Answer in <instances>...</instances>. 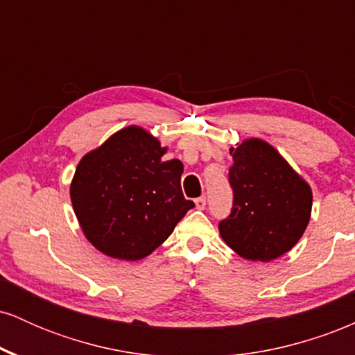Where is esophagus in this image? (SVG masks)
I'll list each match as a JSON object with an SVG mask.
<instances>
[{"label":"esophagus","mask_w":355,"mask_h":355,"mask_svg":"<svg viewBox=\"0 0 355 355\" xmlns=\"http://www.w3.org/2000/svg\"><path fill=\"white\" fill-rule=\"evenodd\" d=\"M205 205H207V200H205V197L195 198V207H197L198 210H203V209H205Z\"/></svg>","instance_id":"34e87169"}]
</instances>
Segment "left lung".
<instances>
[{
    "label": "left lung",
    "instance_id": "1",
    "mask_svg": "<svg viewBox=\"0 0 355 355\" xmlns=\"http://www.w3.org/2000/svg\"><path fill=\"white\" fill-rule=\"evenodd\" d=\"M230 215L218 223L223 242L247 260L287 254L309 225L312 190L272 145L248 138L232 146Z\"/></svg>",
    "mask_w": 355,
    "mask_h": 355
}]
</instances>
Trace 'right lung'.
<instances>
[{"label":"right lung","instance_id":"right-lung-1","mask_svg":"<svg viewBox=\"0 0 355 355\" xmlns=\"http://www.w3.org/2000/svg\"><path fill=\"white\" fill-rule=\"evenodd\" d=\"M141 126L113 133L76 166L70 197L85 237L101 254L140 260L170 237L195 203L182 193L183 164Z\"/></svg>","mask_w":355,"mask_h":355}]
</instances>
